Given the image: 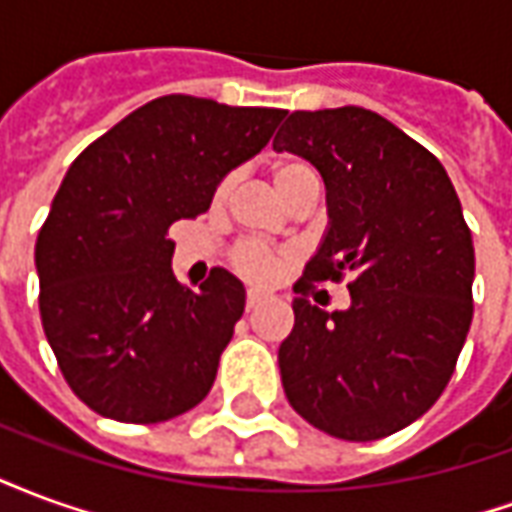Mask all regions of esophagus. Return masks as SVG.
<instances>
[{
	"instance_id": "1",
	"label": "esophagus",
	"mask_w": 512,
	"mask_h": 512,
	"mask_svg": "<svg viewBox=\"0 0 512 512\" xmlns=\"http://www.w3.org/2000/svg\"><path fill=\"white\" fill-rule=\"evenodd\" d=\"M263 301H266V296H263V293H257V290H249V293H246V310L252 312L255 307H260Z\"/></svg>"
}]
</instances>
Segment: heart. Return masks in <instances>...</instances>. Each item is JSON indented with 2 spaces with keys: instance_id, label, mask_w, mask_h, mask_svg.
<instances>
[{
  "instance_id": "obj_1",
  "label": "heart",
  "mask_w": 512,
  "mask_h": 512,
  "mask_svg": "<svg viewBox=\"0 0 512 512\" xmlns=\"http://www.w3.org/2000/svg\"><path fill=\"white\" fill-rule=\"evenodd\" d=\"M304 175H318L315 169L307 164V161H301V158H282L274 164L271 169V178H274V186H277L279 197L290 189V183H296ZM235 189V175H224L219 180V186L213 191V202L216 205H222V202L230 200V194ZM290 252L285 249H274V246L266 244H257V241H244V244H238L230 252V266L235 268V274H241L246 282H252V285H260V288H268V285H274L290 266Z\"/></svg>"
}]
</instances>
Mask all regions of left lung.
I'll list each match as a JSON object with an SVG mask.
<instances>
[{"instance_id": "obj_1", "label": "left lung", "mask_w": 512, "mask_h": 512, "mask_svg": "<svg viewBox=\"0 0 512 512\" xmlns=\"http://www.w3.org/2000/svg\"><path fill=\"white\" fill-rule=\"evenodd\" d=\"M274 147L315 164L329 205V233L296 282V323L279 345L285 395L334 439L392 436L439 400L472 326L461 200L439 158L370 109L293 112ZM345 276L348 311L311 304L315 284Z\"/></svg>"}]
</instances>
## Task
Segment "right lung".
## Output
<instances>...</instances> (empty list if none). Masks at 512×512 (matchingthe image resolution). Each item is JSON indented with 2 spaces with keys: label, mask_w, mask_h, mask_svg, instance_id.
Instances as JSON below:
<instances>
[{
  "label": "right lung",
  "mask_w": 512,
  "mask_h": 512,
  "mask_svg": "<svg viewBox=\"0 0 512 512\" xmlns=\"http://www.w3.org/2000/svg\"><path fill=\"white\" fill-rule=\"evenodd\" d=\"M282 117L164 95L71 164L35 244L40 321L73 395L101 417L153 425L211 392L244 285L224 268L197 290L180 285L169 227L208 211L219 180Z\"/></svg>",
  "instance_id": "right-lung-1"
}]
</instances>
